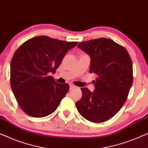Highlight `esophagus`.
I'll return each mask as SVG.
<instances>
[{"mask_svg": "<svg viewBox=\"0 0 148 148\" xmlns=\"http://www.w3.org/2000/svg\"><path fill=\"white\" fill-rule=\"evenodd\" d=\"M69 87H70V90H71V89L74 88H75V86H74L73 84H69Z\"/></svg>", "mask_w": 148, "mask_h": 148, "instance_id": "obj_1", "label": "esophagus"}]
</instances>
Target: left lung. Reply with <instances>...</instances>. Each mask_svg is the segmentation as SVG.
<instances>
[{
    "mask_svg": "<svg viewBox=\"0 0 148 148\" xmlns=\"http://www.w3.org/2000/svg\"><path fill=\"white\" fill-rule=\"evenodd\" d=\"M77 47L90 56V73L96 78L93 92L81 88L77 108L91 122H104L120 110L128 96L133 80L131 57L126 48L108 38L80 42Z\"/></svg>",
    "mask_w": 148,
    "mask_h": 148,
    "instance_id": "8db88e82",
    "label": "left lung"
}]
</instances>
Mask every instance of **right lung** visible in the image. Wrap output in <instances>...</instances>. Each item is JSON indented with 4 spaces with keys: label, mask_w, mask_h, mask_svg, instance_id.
<instances>
[{
    "label": "right lung",
    "mask_w": 148,
    "mask_h": 148,
    "mask_svg": "<svg viewBox=\"0 0 148 148\" xmlns=\"http://www.w3.org/2000/svg\"><path fill=\"white\" fill-rule=\"evenodd\" d=\"M77 44L40 36L17 48L11 62L10 82L24 112L41 118L56 110L69 86L56 83L48 73H56L64 54Z\"/></svg>",
    "instance_id": "obj_1"
}]
</instances>
